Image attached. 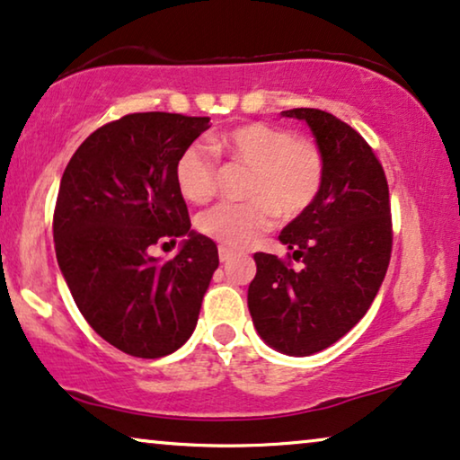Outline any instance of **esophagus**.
Instances as JSON below:
<instances>
[{"mask_svg":"<svg viewBox=\"0 0 460 460\" xmlns=\"http://www.w3.org/2000/svg\"><path fill=\"white\" fill-rule=\"evenodd\" d=\"M236 253H234V251H230L228 247H219V261H222V263H226V261H230L232 260V257H234Z\"/></svg>","mask_w":460,"mask_h":460,"instance_id":"1","label":"esophagus"}]
</instances>
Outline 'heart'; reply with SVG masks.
I'll use <instances>...</instances> for the list:
<instances>
[{
  "label": "heart",
  "mask_w": 460,
  "mask_h": 460,
  "mask_svg": "<svg viewBox=\"0 0 460 460\" xmlns=\"http://www.w3.org/2000/svg\"><path fill=\"white\" fill-rule=\"evenodd\" d=\"M211 148L251 169L244 203H222L199 217V230L224 247L253 244L274 226L304 216L324 181V156L316 142L293 137L285 128L244 123L211 137ZM217 163L203 144H190L175 161V184L181 197L203 205L216 194Z\"/></svg>",
  "instance_id": "b5f03b06"
}]
</instances>
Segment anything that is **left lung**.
I'll return each mask as SVG.
<instances>
[{
	"instance_id": "1",
	"label": "left lung",
	"mask_w": 460,
	"mask_h": 460,
	"mask_svg": "<svg viewBox=\"0 0 460 460\" xmlns=\"http://www.w3.org/2000/svg\"><path fill=\"white\" fill-rule=\"evenodd\" d=\"M280 115L307 123L323 150L324 181L279 236L301 268L255 253L247 304L270 348L312 356L354 329L379 293L392 257L389 188L373 148L341 119L318 109Z\"/></svg>"
}]
</instances>
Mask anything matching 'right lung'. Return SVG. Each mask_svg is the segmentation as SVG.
Here are the masks:
<instances>
[{
    "instance_id": "add662e5",
    "label": "right lung",
    "mask_w": 460,
    "mask_h": 460,
    "mask_svg": "<svg viewBox=\"0 0 460 460\" xmlns=\"http://www.w3.org/2000/svg\"><path fill=\"white\" fill-rule=\"evenodd\" d=\"M205 129L209 117L125 115L85 137L62 173L54 211L60 272L92 329L129 356L180 349L219 266L216 243L190 230L175 184V161ZM178 237L173 261L149 255Z\"/></svg>"
}]
</instances>
